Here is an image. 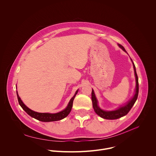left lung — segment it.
<instances>
[{"label":"left lung","mask_w":156,"mask_h":156,"mask_svg":"<svg viewBox=\"0 0 156 156\" xmlns=\"http://www.w3.org/2000/svg\"><path fill=\"white\" fill-rule=\"evenodd\" d=\"M118 45L122 51H124V52H126L127 53L124 48L122 45H121L119 44H118ZM130 60L132 62L133 67L134 69L136 85H135V93H134L133 97L129 101H127L124 105L120 106L119 107H118V108H116V110H110V111L104 110L102 108H101L99 107V106L98 105V99L95 96L94 90L92 89L91 100H92V103H93V107L94 108L95 113L102 118L107 119H118L121 117H122V116L126 115L129 113V112L130 110V109L134 105L136 100L137 99L138 94V76L136 74L135 65H134L132 60L131 58H130Z\"/></svg>","instance_id":"1"}]
</instances>
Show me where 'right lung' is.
<instances>
[{"label":"right lung","instance_id":"obj_1","mask_svg":"<svg viewBox=\"0 0 156 156\" xmlns=\"http://www.w3.org/2000/svg\"><path fill=\"white\" fill-rule=\"evenodd\" d=\"M78 92V90L76 91L74 95L73 96V97L70 99L67 107L63 110L62 111L58 112V113H39V112H35L31 109H30L29 108H28L22 101V100L21 99L20 97L18 95V91H16L17 93V96H18V102L20 105H21V107L23 108V109L29 115H30L31 117L38 119L40 121H43V122H51V121H59L61 120L63 118H65V117H66L69 113H70L72 107H73V101L74 99L76 96V95L77 94Z\"/></svg>","mask_w":156,"mask_h":156}]
</instances>
